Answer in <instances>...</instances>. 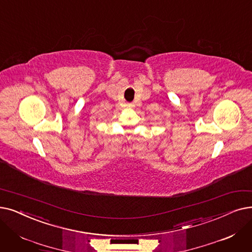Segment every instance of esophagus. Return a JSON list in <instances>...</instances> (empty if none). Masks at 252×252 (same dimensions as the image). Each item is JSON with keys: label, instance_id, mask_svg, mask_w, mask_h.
I'll return each mask as SVG.
<instances>
[{"label": "esophagus", "instance_id": "obj_1", "mask_svg": "<svg viewBox=\"0 0 252 252\" xmlns=\"http://www.w3.org/2000/svg\"><path fill=\"white\" fill-rule=\"evenodd\" d=\"M126 106V108H128V109H132V108H134V107H135L134 103H127Z\"/></svg>", "mask_w": 252, "mask_h": 252}]
</instances>
